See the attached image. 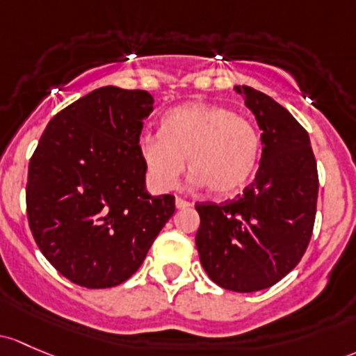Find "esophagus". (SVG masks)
<instances>
[{
  "mask_svg": "<svg viewBox=\"0 0 356 356\" xmlns=\"http://www.w3.org/2000/svg\"><path fill=\"white\" fill-rule=\"evenodd\" d=\"M175 207H177L179 209H184V208L193 207V203H191V201L182 200V197H177V200H175Z\"/></svg>",
  "mask_w": 356,
  "mask_h": 356,
  "instance_id": "obj_1",
  "label": "esophagus"
}]
</instances>
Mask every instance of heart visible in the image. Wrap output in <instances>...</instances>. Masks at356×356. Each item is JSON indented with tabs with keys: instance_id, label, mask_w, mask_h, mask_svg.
I'll return each instance as SVG.
<instances>
[{
	"instance_id": "obj_1",
	"label": "heart",
	"mask_w": 356,
	"mask_h": 356,
	"mask_svg": "<svg viewBox=\"0 0 356 356\" xmlns=\"http://www.w3.org/2000/svg\"><path fill=\"white\" fill-rule=\"evenodd\" d=\"M138 149L159 188H174L189 160L194 184L228 197L244 189L256 172L261 138L244 115L216 104L194 102L168 111L162 133L141 134Z\"/></svg>"
}]
</instances>
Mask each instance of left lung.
<instances>
[{"mask_svg": "<svg viewBox=\"0 0 356 356\" xmlns=\"http://www.w3.org/2000/svg\"><path fill=\"white\" fill-rule=\"evenodd\" d=\"M235 92L263 131L259 170L244 194L196 204V247L216 285L250 293L273 286L300 263L312 237L319 175L309 134L285 107L245 85Z\"/></svg>", "mask_w": 356, "mask_h": 356, "instance_id": "8db88e82", "label": "left lung"}]
</instances>
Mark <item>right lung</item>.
<instances>
[{"instance_id":"right-lung-1","label":"right lung","mask_w":356,"mask_h":356,"mask_svg":"<svg viewBox=\"0 0 356 356\" xmlns=\"http://www.w3.org/2000/svg\"><path fill=\"white\" fill-rule=\"evenodd\" d=\"M153 97L102 87L51 119L29 163L27 216L46 259L70 282L111 288L131 278L175 211L152 196L138 149Z\"/></svg>"}]
</instances>
